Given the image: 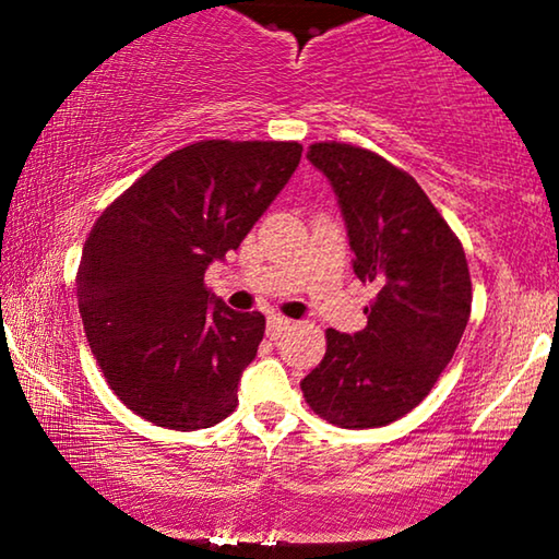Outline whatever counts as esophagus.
<instances>
[{
  "label": "esophagus",
  "instance_id": "esophagus-1",
  "mask_svg": "<svg viewBox=\"0 0 559 559\" xmlns=\"http://www.w3.org/2000/svg\"><path fill=\"white\" fill-rule=\"evenodd\" d=\"M289 325H293V322H289L287 318H280V314H270V318H266V335H270L272 340H280L282 335L287 333Z\"/></svg>",
  "mask_w": 559,
  "mask_h": 559
}]
</instances>
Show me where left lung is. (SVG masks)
I'll list each match as a JSON object with an SVG mask.
<instances>
[{"instance_id": "left-lung-1", "label": "left lung", "mask_w": 559, "mask_h": 559, "mask_svg": "<svg viewBox=\"0 0 559 559\" xmlns=\"http://www.w3.org/2000/svg\"><path fill=\"white\" fill-rule=\"evenodd\" d=\"M307 158L333 186L353 272L376 299L358 333L328 330L325 358L299 388L340 428L388 426L454 358L472 314L466 254L414 176L378 153L333 141L310 145Z\"/></svg>"}]
</instances>
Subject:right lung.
Instances as JSON below:
<instances>
[{
    "label": "right lung",
    "instance_id": "1",
    "mask_svg": "<svg viewBox=\"0 0 559 559\" xmlns=\"http://www.w3.org/2000/svg\"><path fill=\"white\" fill-rule=\"evenodd\" d=\"M302 145L199 141L168 153L95 222L78 270V307L110 391L174 431L219 424L264 337L204 285L285 189Z\"/></svg>",
    "mask_w": 559,
    "mask_h": 559
}]
</instances>
